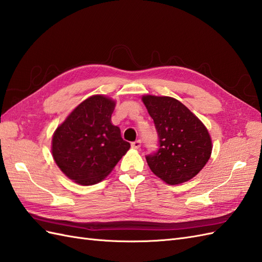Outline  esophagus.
<instances>
[{
  "label": "esophagus",
  "instance_id": "esophagus-1",
  "mask_svg": "<svg viewBox=\"0 0 262 262\" xmlns=\"http://www.w3.org/2000/svg\"><path fill=\"white\" fill-rule=\"evenodd\" d=\"M141 144H142V142L138 139V141H135V142L132 143V147L135 148V149H139V148H141Z\"/></svg>",
  "mask_w": 262,
  "mask_h": 262
}]
</instances>
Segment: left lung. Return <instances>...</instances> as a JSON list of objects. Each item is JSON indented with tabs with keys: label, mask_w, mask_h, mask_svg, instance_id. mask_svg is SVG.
<instances>
[{
	"label": "left lung",
	"mask_w": 262,
	"mask_h": 262,
	"mask_svg": "<svg viewBox=\"0 0 262 262\" xmlns=\"http://www.w3.org/2000/svg\"><path fill=\"white\" fill-rule=\"evenodd\" d=\"M142 100L159 135V149L146 155L150 171L169 185L193 179L211 156L212 141L206 127L172 97L146 95Z\"/></svg>",
	"instance_id": "8db88e82"
}]
</instances>
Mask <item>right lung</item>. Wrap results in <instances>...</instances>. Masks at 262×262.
Returning <instances> with one entry per match:
<instances>
[{"mask_svg":"<svg viewBox=\"0 0 262 262\" xmlns=\"http://www.w3.org/2000/svg\"><path fill=\"white\" fill-rule=\"evenodd\" d=\"M115 101L102 95L83 100L56 129L52 156L63 174L80 185L99 183L129 149L112 124Z\"/></svg>","mask_w":262,"mask_h":262,"instance_id":"right-lung-1","label":"right lung"}]
</instances>
